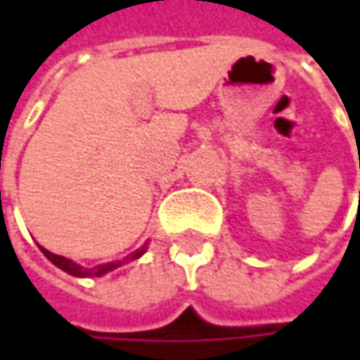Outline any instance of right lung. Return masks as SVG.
Segmentation results:
<instances>
[{
	"mask_svg": "<svg viewBox=\"0 0 360 360\" xmlns=\"http://www.w3.org/2000/svg\"><path fill=\"white\" fill-rule=\"evenodd\" d=\"M39 250L44 252V255L48 256L49 260L58 266V269H62L63 272H68V274H72V276H77V278H91V276H104L105 272H110V270L118 269L122 266L124 262H131V260H136V258H140V256L146 252V244L142 248H138V250H134L131 255H128L124 260H118V262H105V264H98V266H94V269H84V266H79L77 262L74 260H70V258H65V256L60 255H53V252H49L46 250L44 246H39Z\"/></svg>",
	"mask_w": 360,
	"mask_h": 360,
	"instance_id": "add662e5",
	"label": "right lung"
}]
</instances>
